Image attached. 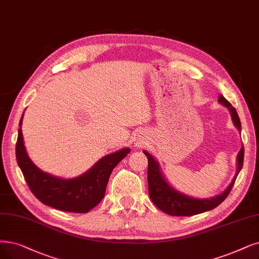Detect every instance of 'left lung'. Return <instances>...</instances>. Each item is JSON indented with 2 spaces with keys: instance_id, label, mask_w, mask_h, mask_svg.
Instances as JSON below:
<instances>
[{
  "instance_id": "obj_1",
  "label": "left lung",
  "mask_w": 259,
  "mask_h": 259,
  "mask_svg": "<svg viewBox=\"0 0 259 259\" xmlns=\"http://www.w3.org/2000/svg\"><path fill=\"white\" fill-rule=\"evenodd\" d=\"M220 104L225 106L229 109L232 121L234 123L235 127L238 132H241V123L240 119L238 117V113L236 109L231 105L230 102L220 95L218 98ZM148 157V184H149V195L152 202L157 206V207L170 215H193L201 212H205L207 210H211L217 207L219 204H221L234 186L235 180L237 175L239 174L240 170L242 169L243 164V147L238 152L237 155V170L234 179L230 183V185L222 191L220 194L214 195L209 199H195L191 196L184 194L178 191L174 187L169 184V182L165 180L164 175L160 169L159 162L155 159L153 155H151L148 151H143Z\"/></svg>"
}]
</instances>
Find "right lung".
<instances>
[{"label":"right lung","instance_id":"1","mask_svg":"<svg viewBox=\"0 0 259 259\" xmlns=\"http://www.w3.org/2000/svg\"><path fill=\"white\" fill-rule=\"evenodd\" d=\"M24 115V112H23ZM20 120L16 157L30 191L45 205L63 211L85 213L102 201L113 168L131 152L124 148L107 154L78 177L63 179L39 169L29 158L24 146L22 120Z\"/></svg>","mask_w":259,"mask_h":259}]
</instances>
